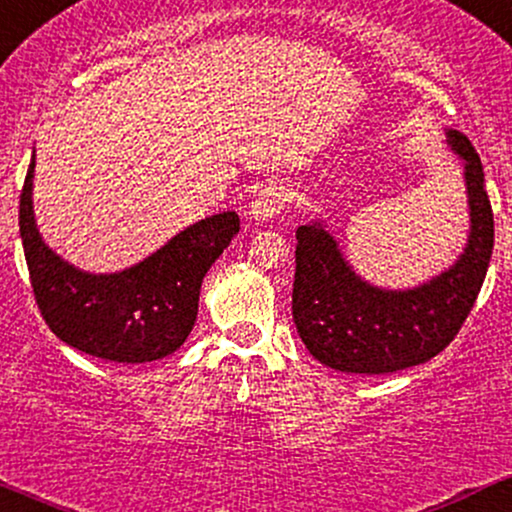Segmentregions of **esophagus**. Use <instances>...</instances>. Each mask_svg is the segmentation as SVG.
Returning a JSON list of instances; mask_svg holds the SVG:
<instances>
[{
  "label": "esophagus",
  "mask_w": 512,
  "mask_h": 512,
  "mask_svg": "<svg viewBox=\"0 0 512 512\" xmlns=\"http://www.w3.org/2000/svg\"><path fill=\"white\" fill-rule=\"evenodd\" d=\"M289 202V190L284 185H276V182H269L264 185L260 192H257L255 199L250 204V216L255 221H272L274 216L281 214V209Z\"/></svg>",
  "instance_id": "34e87169"
}]
</instances>
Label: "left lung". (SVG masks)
I'll use <instances>...</instances> for the list:
<instances>
[{
	"label": "left lung",
	"instance_id": "8db88e82",
	"mask_svg": "<svg viewBox=\"0 0 512 512\" xmlns=\"http://www.w3.org/2000/svg\"><path fill=\"white\" fill-rule=\"evenodd\" d=\"M464 166L469 236L452 267L414 289H380L346 262L320 219L296 231L293 322L305 349L342 373L383 375L431 361L448 346L474 308L493 250V214L484 168L472 142L445 132Z\"/></svg>",
	"mask_w": 512,
	"mask_h": 512
}]
</instances>
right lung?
I'll list each match as a JSON object with an SVG mask.
<instances>
[{
    "mask_svg": "<svg viewBox=\"0 0 512 512\" xmlns=\"http://www.w3.org/2000/svg\"><path fill=\"white\" fill-rule=\"evenodd\" d=\"M35 151L21 190L19 228L40 315L64 344L115 363L173 354L192 332L204 274L240 231L236 211L192 223L154 255L113 274H91L45 245L33 214Z\"/></svg>",
    "mask_w": 512,
    "mask_h": 512,
    "instance_id": "right-lung-1",
    "label": "right lung"
}]
</instances>
